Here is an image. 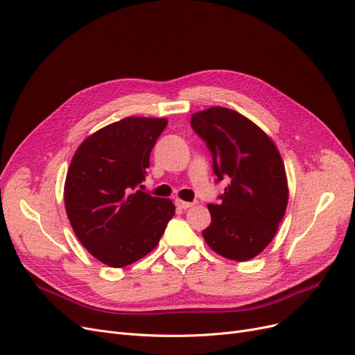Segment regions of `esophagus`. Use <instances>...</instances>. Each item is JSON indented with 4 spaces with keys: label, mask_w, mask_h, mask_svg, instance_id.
<instances>
[{
    "label": "esophagus",
    "mask_w": 355,
    "mask_h": 355,
    "mask_svg": "<svg viewBox=\"0 0 355 355\" xmlns=\"http://www.w3.org/2000/svg\"><path fill=\"white\" fill-rule=\"evenodd\" d=\"M175 204H176V207H179V208H182V209H188V208H191V207L193 205V202H187V201H182V200H179V198H176Z\"/></svg>",
    "instance_id": "1"
}]
</instances>
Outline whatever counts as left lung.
I'll return each mask as SVG.
<instances>
[{
  "instance_id": "1",
  "label": "left lung",
  "mask_w": 355,
  "mask_h": 355,
  "mask_svg": "<svg viewBox=\"0 0 355 355\" xmlns=\"http://www.w3.org/2000/svg\"><path fill=\"white\" fill-rule=\"evenodd\" d=\"M192 130L212 154L216 182L230 183L218 204H209L207 245L232 261H249L274 239L286 214L288 187L284 163L258 125L236 110L216 106L193 113Z\"/></svg>"
}]
</instances>
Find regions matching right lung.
Masks as SVG:
<instances>
[{
  "label": "right lung",
  "mask_w": 355,
  "mask_h": 355,
  "mask_svg": "<svg viewBox=\"0 0 355 355\" xmlns=\"http://www.w3.org/2000/svg\"><path fill=\"white\" fill-rule=\"evenodd\" d=\"M166 125L163 118L113 122L84 139L71 160L64 188L68 220L81 245L112 268L146 257L175 216L172 201L138 191Z\"/></svg>",
  "instance_id": "1"
}]
</instances>
